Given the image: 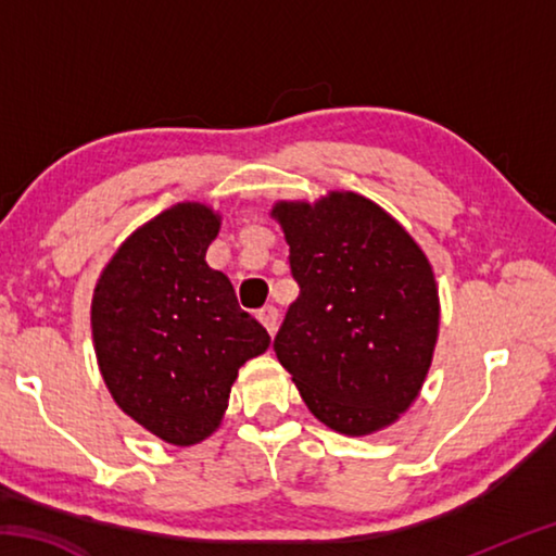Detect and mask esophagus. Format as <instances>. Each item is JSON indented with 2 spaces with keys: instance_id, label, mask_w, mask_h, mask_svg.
Wrapping results in <instances>:
<instances>
[{
  "instance_id": "obj_1",
  "label": "esophagus",
  "mask_w": 556,
  "mask_h": 556,
  "mask_svg": "<svg viewBox=\"0 0 556 556\" xmlns=\"http://www.w3.org/2000/svg\"><path fill=\"white\" fill-rule=\"evenodd\" d=\"M257 318L262 321V326L267 328L269 336H275V331H277V321H279V312H277V306H271V304L262 306L260 312H257Z\"/></svg>"
}]
</instances>
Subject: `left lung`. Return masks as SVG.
<instances>
[{"label": "left lung", "instance_id": "1", "mask_svg": "<svg viewBox=\"0 0 556 556\" xmlns=\"http://www.w3.org/2000/svg\"><path fill=\"white\" fill-rule=\"evenodd\" d=\"M299 296L275 353L318 421L345 437L392 425L425 384L439 336V291L402 225L353 191L271 208Z\"/></svg>", "mask_w": 556, "mask_h": 556}]
</instances>
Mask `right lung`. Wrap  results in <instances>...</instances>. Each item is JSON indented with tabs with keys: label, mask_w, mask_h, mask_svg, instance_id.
Returning <instances> with one entry per match:
<instances>
[{
	"label": "right lung",
	"mask_w": 556,
	"mask_h": 556,
	"mask_svg": "<svg viewBox=\"0 0 556 556\" xmlns=\"http://www.w3.org/2000/svg\"><path fill=\"white\" fill-rule=\"evenodd\" d=\"M218 230L208 205H172L119 244L92 294V341L112 400L174 446L220 427L238 370L269 348L230 279L205 262Z\"/></svg>",
	"instance_id": "add662e5"
}]
</instances>
